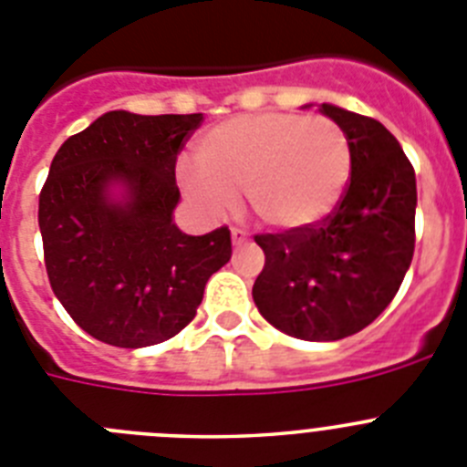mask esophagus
I'll return each mask as SVG.
<instances>
[{
    "label": "esophagus",
    "instance_id": "1",
    "mask_svg": "<svg viewBox=\"0 0 467 467\" xmlns=\"http://www.w3.org/2000/svg\"><path fill=\"white\" fill-rule=\"evenodd\" d=\"M231 241H234V245H243V243H247V231L241 229V226H234V229H231Z\"/></svg>",
    "mask_w": 467,
    "mask_h": 467
}]
</instances>
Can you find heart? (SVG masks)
<instances>
[{"instance_id":"b5f03b06","label":"heart","mask_w":467,"mask_h":467,"mask_svg":"<svg viewBox=\"0 0 467 467\" xmlns=\"http://www.w3.org/2000/svg\"><path fill=\"white\" fill-rule=\"evenodd\" d=\"M198 171L182 168V187L213 213L245 201L259 222L299 229L327 217L353 171L348 135L327 117L287 111L247 114L214 126L196 147Z\"/></svg>"}]
</instances>
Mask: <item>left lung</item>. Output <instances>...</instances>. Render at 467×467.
<instances>
[{"label": "left lung", "instance_id": "1", "mask_svg": "<svg viewBox=\"0 0 467 467\" xmlns=\"http://www.w3.org/2000/svg\"><path fill=\"white\" fill-rule=\"evenodd\" d=\"M325 117L348 135L353 171L339 205L316 224L257 234L259 313L304 341L360 332L393 301L414 257L416 175L383 123L334 105Z\"/></svg>", "mask_w": 467, "mask_h": 467}]
</instances>
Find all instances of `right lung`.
<instances>
[{"instance_id":"add662e5","label":"right lung","mask_w":467,"mask_h":467,"mask_svg":"<svg viewBox=\"0 0 467 467\" xmlns=\"http://www.w3.org/2000/svg\"><path fill=\"white\" fill-rule=\"evenodd\" d=\"M203 114L107 111L53 156L39 193L44 264L84 332L119 348L172 339L205 283L231 259L226 226L187 236L172 224L175 163ZM121 182L123 202L106 189Z\"/></svg>"}]
</instances>
